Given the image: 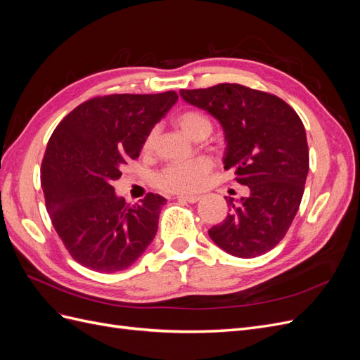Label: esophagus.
Listing matches in <instances>:
<instances>
[{
    "label": "esophagus",
    "mask_w": 360,
    "mask_h": 360,
    "mask_svg": "<svg viewBox=\"0 0 360 360\" xmlns=\"http://www.w3.org/2000/svg\"><path fill=\"white\" fill-rule=\"evenodd\" d=\"M177 200L193 204V202H198L201 200V197H200V195H179Z\"/></svg>",
    "instance_id": "obj_1"
}]
</instances>
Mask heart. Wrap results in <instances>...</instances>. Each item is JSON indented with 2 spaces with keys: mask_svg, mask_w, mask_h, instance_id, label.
Instances as JSON below:
<instances>
[{
  "mask_svg": "<svg viewBox=\"0 0 360 360\" xmlns=\"http://www.w3.org/2000/svg\"><path fill=\"white\" fill-rule=\"evenodd\" d=\"M176 124L181 132L191 139L201 141L209 136L213 130L210 117L198 110L183 111L176 117ZM156 130L153 129L144 141V150L150 151L155 146ZM213 169V160L207 156L193 158L184 162L169 163L156 177V186L169 193H192L201 191L210 172Z\"/></svg>",
  "mask_w": 360,
  "mask_h": 360,
  "instance_id": "1",
  "label": "heart"
}]
</instances>
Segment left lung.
Instances as JSON below:
<instances>
[{
    "instance_id": "obj_1",
    "label": "left lung",
    "mask_w": 360,
    "mask_h": 360,
    "mask_svg": "<svg viewBox=\"0 0 360 360\" xmlns=\"http://www.w3.org/2000/svg\"><path fill=\"white\" fill-rule=\"evenodd\" d=\"M180 96L219 120L225 169L250 191L237 202L225 197L230 214L210 228V238L238 258L266 254L287 234L303 197L309 150L300 117L278 96L240 84L180 90Z\"/></svg>"
}]
</instances>
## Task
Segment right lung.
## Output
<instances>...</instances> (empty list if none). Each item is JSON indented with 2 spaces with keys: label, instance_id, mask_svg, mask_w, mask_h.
I'll list each match as a JSON object with an SVG mask.
<instances>
[{
  "label": "right lung",
  "instance_id": "obj_1",
  "mask_svg": "<svg viewBox=\"0 0 360 360\" xmlns=\"http://www.w3.org/2000/svg\"><path fill=\"white\" fill-rule=\"evenodd\" d=\"M177 99L176 91L97 96L76 106L51 135L40 169L46 210L64 248L84 267L124 270L155 238L167 200L147 193L127 204L111 183L138 159Z\"/></svg>",
  "mask_w": 360,
  "mask_h": 360
}]
</instances>
